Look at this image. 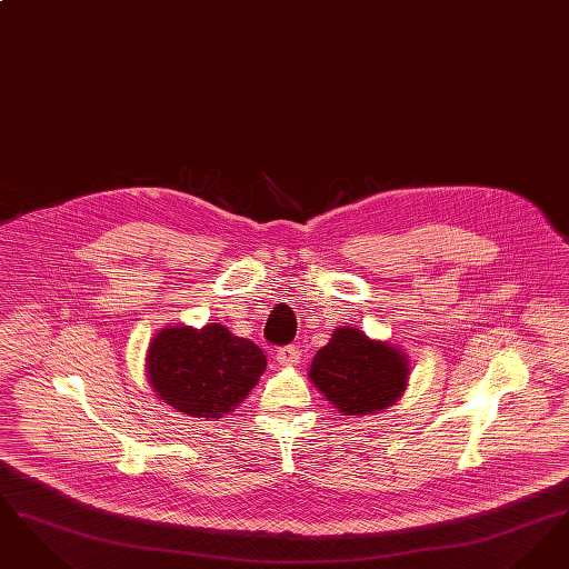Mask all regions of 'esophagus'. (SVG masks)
<instances>
[{
	"instance_id": "34e87169",
	"label": "esophagus",
	"mask_w": 569,
	"mask_h": 569,
	"mask_svg": "<svg viewBox=\"0 0 569 569\" xmlns=\"http://www.w3.org/2000/svg\"><path fill=\"white\" fill-rule=\"evenodd\" d=\"M298 358H300V353H298V348H295V346L279 348L277 353H274V360H277L279 367H295L298 362Z\"/></svg>"
}]
</instances>
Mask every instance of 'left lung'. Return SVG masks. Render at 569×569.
I'll return each mask as SVG.
<instances>
[{"instance_id": "8db88e82", "label": "left lung", "mask_w": 569, "mask_h": 569, "mask_svg": "<svg viewBox=\"0 0 569 569\" xmlns=\"http://www.w3.org/2000/svg\"><path fill=\"white\" fill-rule=\"evenodd\" d=\"M311 383L339 416H369L395 406L409 379L407 353L356 326L335 328L309 367Z\"/></svg>"}]
</instances>
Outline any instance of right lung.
Listing matches in <instances>:
<instances>
[{"mask_svg":"<svg viewBox=\"0 0 569 569\" xmlns=\"http://www.w3.org/2000/svg\"><path fill=\"white\" fill-rule=\"evenodd\" d=\"M147 379L166 406L217 420L234 411L267 369V356L228 326H166L149 343Z\"/></svg>","mask_w":569,"mask_h":569,"instance_id":"1","label":"right lung"}]
</instances>
